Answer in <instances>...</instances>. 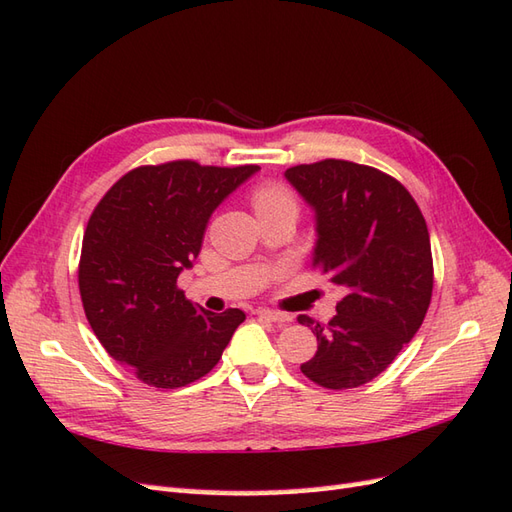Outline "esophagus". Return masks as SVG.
<instances>
[{
	"label": "esophagus",
	"mask_w": 512,
	"mask_h": 512,
	"mask_svg": "<svg viewBox=\"0 0 512 512\" xmlns=\"http://www.w3.org/2000/svg\"><path fill=\"white\" fill-rule=\"evenodd\" d=\"M257 317L268 319V321H275V323H288L292 317L286 312H277V310H268V308H259L257 310Z\"/></svg>",
	"instance_id": "34e87169"
}]
</instances>
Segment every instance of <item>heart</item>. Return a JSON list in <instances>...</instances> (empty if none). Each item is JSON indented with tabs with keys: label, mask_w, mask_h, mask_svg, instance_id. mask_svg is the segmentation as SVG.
I'll return each instance as SVG.
<instances>
[{
	"label": "heart",
	"mask_w": 512,
	"mask_h": 512,
	"mask_svg": "<svg viewBox=\"0 0 512 512\" xmlns=\"http://www.w3.org/2000/svg\"><path fill=\"white\" fill-rule=\"evenodd\" d=\"M257 215L273 213V211H290L297 215V198L288 187L279 182H264L250 195Z\"/></svg>",
	"instance_id": "obj_1"
}]
</instances>
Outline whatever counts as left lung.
Wrapping results in <instances>:
<instances>
[{
    "mask_svg": "<svg viewBox=\"0 0 512 512\" xmlns=\"http://www.w3.org/2000/svg\"><path fill=\"white\" fill-rule=\"evenodd\" d=\"M314 209L312 266L345 290L328 323L299 314L317 334L301 365L325 389H354L391 365L424 321L433 292L427 222L402 184L367 165L321 160L286 169Z\"/></svg>",
    "mask_w": 512,
    "mask_h": 512,
    "instance_id": "1",
    "label": "left lung"
}]
</instances>
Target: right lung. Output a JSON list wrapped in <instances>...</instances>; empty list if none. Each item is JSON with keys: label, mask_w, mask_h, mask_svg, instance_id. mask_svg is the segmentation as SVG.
Returning <instances> with one entry per match:
<instances>
[{"label": "right lung", "mask_w": 512, "mask_h": 512, "mask_svg": "<svg viewBox=\"0 0 512 512\" xmlns=\"http://www.w3.org/2000/svg\"><path fill=\"white\" fill-rule=\"evenodd\" d=\"M257 165L195 160L136 167L90 215L79 290L96 339L149 387L176 389L206 376L246 314L209 312L184 297L178 275L193 266L211 213Z\"/></svg>", "instance_id": "obj_1"}]
</instances>
